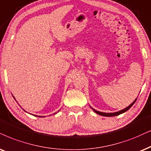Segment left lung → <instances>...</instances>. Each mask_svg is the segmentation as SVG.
Listing matches in <instances>:
<instances>
[{
	"label": "left lung",
	"instance_id": "obj_1",
	"mask_svg": "<svg viewBox=\"0 0 151 151\" xmlns=\"http://www.w3.org/2000/svg\"><path fill=\"white\" fill-rule=\"evenodd\" d=\"M137 99L134 101V102H133L132 103V104H130V105L127 106V107H126L125 109H124L121 110V111H118V112H114V113H103V112L98 111H96V110L94 109H93V108H92V109H93V111H94L95 112V113H97L98 114H99V115H101V116H109V117H111V116H116L119 115V114H123V113H124V112L127 111V110H129V109L131 108V106H132L133 104H134V102H136Z\"/></svg>",
	"mask_w": 151,
	"mask_h": 151
}]
</instances>
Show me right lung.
Masks as SVG:
<instances>
[{
	"label": "right lung",
	"instance_id": "add662e5",
	"mask_svg": "<svg viewBox=\"0 0 151 151\" xmlns=\"http://www.w3.org/2000/svg\"><path fill=\"white\" fill-rule=\"evenodd\" d=\"M34 116V115H33ZM40 117H41V116H40ZM42 117H44V116H42Z\"/></svg>",
	"mask_w": 151,
	"mask_h": 151
}]
</instances>
